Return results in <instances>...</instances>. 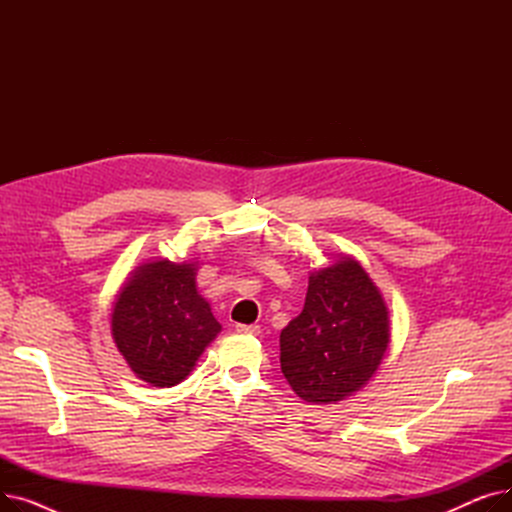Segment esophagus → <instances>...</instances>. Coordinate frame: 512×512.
<instances>
[{"mask_svg": "<svg viewBox=\"0 0 512 512\" xmlns=\"http://www.w3.org/2000/svg\"><path fill=\"white\" fill-rule=\"evenodd\" d=\"M236 332L238 334H249V336H257L261 332L259 326H245V324H236Z\"/></svg>", "mask_w": 512, "mask_h": 512, "instance_id": "34e87169", "label": "esophagus"}]
</instances>
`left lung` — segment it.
<instances>
[{"label":"left lung","mask_w":512,"mask_h":512,"mask_svg":"<svg viewBox=\"0 0 512 512\" xmlns=\"http://www.w3.org/2000/svg\"><path fill=\"white\" fill-rule=\"evenodd\" d=\"M390 344L384 294L351 255L309 274L305 307L280 334L286 382L305 402L336 405L369 384Z\"/></svg>","instance_id":"obj_1"}]
</instances>
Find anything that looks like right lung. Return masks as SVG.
Segmentation results:
<instances>
[{"label": "right lung", "instance_id": "obj_1", "mask_svg": "<svg viewBox=\"0 0 512 512\" xmlns=\"http://www.w3.org/2000/svg\"><path fill=\"white\" fill-rule=\"evenodd\" d=\"M197 272L199 261L151 259L134 267L116 294L112 338L132 373L155 388L186 380L222 332Z\"/></svg>", "mask_w": 512, "mask_h": 512}]
</instances>
